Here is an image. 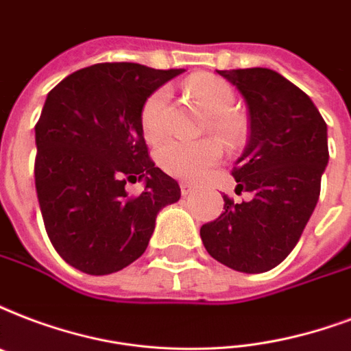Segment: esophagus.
Returning <instances> with one entry per match:
<instances>
[{
	"mask_svg": "<svg viewBox=\"0 0 351 351\" xmlns=\"http://www.w3.org/2000/svg\"><path fill=\"white\" fill-rule=\"evenodd\" d=\"M180 191H182V195H184V197H187V195L193 193L195 186H193V184H189V182H182Z\"/></svg>",
	"mask_w": 351,
	"mask_h": 351,
	"instance_id": "esophagus-1",
	"label": "esophagus"
}]
</instances>
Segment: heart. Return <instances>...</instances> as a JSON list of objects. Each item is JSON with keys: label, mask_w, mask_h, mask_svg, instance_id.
I'll use <instances>...</instances> for the list:
<instances>
[{"label": "heart", "mask_w": 351, "mask_h": 351, "mask_svg": "<svg viewBox=\"0 0 351 351\" xmlns=\"http://www.w3.org/2000/svg\"><path fill=\"white\" fill-rule=\"evenodd\" d=\"M186 92L200 110L208 114V128L221 136L226 143H237L243 138L245 125L232 112L235 93L228 82L210 73H197L186 82ZM165 90H156L141 106V132L147 141H158L164 136ZM221 145L211 138L197 141L169 140L156 152L158 165L171 176L195 180L221 160Z\"/></svg>", "instance_id": "1"}]
</instances>
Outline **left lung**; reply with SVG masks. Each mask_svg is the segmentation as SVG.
<instances>
[{
    "mask_svg": "<svg viewBox=\"0 0 351 351\" xmlns=\"http://www.w3.org/2000/svg\"><path fill=\"white\" fill-rule=\"evenodd\" d=\"M243 95L248 141L232 171L237 187L252 193L200 228L211 258L247 274L267 272L296 247L320 195L330 160L328 127L309 95L267 68L217 71Z\"/></svg>",
    "mask_w": 351,
    "mask_h": 351,
    "instance_id": "1",
    "label": "left lung"
}]
</instances>
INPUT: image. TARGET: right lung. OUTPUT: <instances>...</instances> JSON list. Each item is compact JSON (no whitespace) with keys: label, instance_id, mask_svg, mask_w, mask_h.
<instances>
[{"label":"right lung","instance_id":"add662e5","mask_svg":"<svg viewBox=\"0 0 351 351\" xmlns=\"http://www.w3.org/2000/svg\"><path fill=\"white\" fill-rule=\"evenodd\" d=\"M186 69L93 64L47 93L34 127V184L45 230L60 258L104 276L145 252L158 211L180 186L154 165L141 132L145 99ZM141 180L138 197L124 186Z\"/></svg>","mask_w":351,"mask_h":351}]
</instances>
